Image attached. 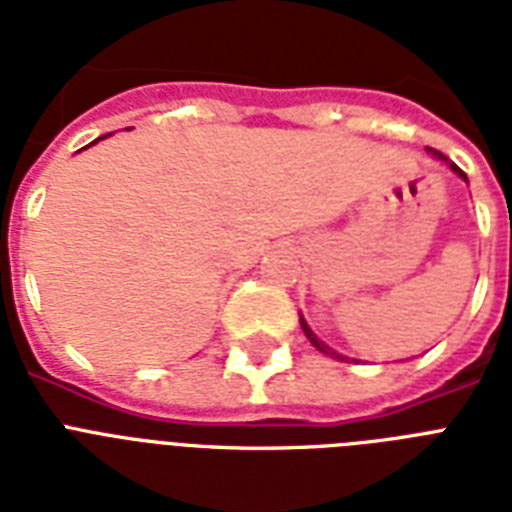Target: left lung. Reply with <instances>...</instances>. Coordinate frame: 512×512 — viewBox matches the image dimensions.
<instances>
[{"label": "left lung", "mask_w": 512, "mask_h": 512, "mask_svg": "<svg viewBox=\"0 0 512 512\" xmlns=\"http://www.w3.org/2000/svg\"><path fill=\"white\" fill-rule=\"evenodd\" d=\"M428 151H433V148H428ZM433 154H436V156H438V159H441V162H446V164H449V170H452V172H457V175H460V177H462V180H468V175H465V172H462V170H460V167H457V164H454V162H449V159H446V156H444V154H438V151H433ZM300 327H303L305 337H308V340H311V342H313V348H316V350H321V353H327V356L337 358V361H348V358H345V356H340V353H337V350H332V348H329L327 342H324V340H319V337L313 335V329H311V327H308V324H305V319H303V313H300Z\"/></svg>", "instance_id": "8db88e82"}]
</instances>
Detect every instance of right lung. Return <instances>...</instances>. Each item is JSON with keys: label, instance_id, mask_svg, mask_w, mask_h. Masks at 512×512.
Masks as SVG:
<instances>
[{"label": "right lung", "instance_id": "add662e5", "mask_svg": "<svg viewBox=\"0 0 512 512\" xmlns=\"http://www.w3.org/2000/svg\"><path fill=\"white\" fill-rule=\"evenodd\" d=\"M127 130H130V127H127Z\"/></svg>", "mask_w": 512, "mask_h": 512}]
</instances>
